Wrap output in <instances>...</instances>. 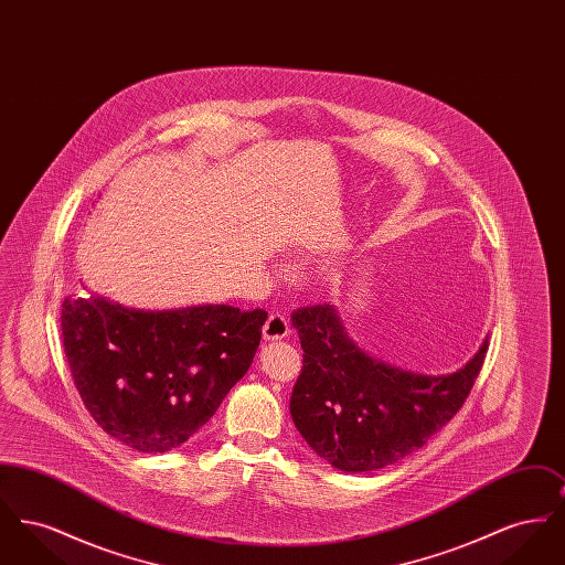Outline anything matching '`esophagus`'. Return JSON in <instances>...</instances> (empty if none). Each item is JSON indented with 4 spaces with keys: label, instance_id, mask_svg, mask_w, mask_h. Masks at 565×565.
I'll list each match as a JSON object with an SVG mask.
<instances>
[{
    "label": "esophagus",
    "instance_id": "obj_1",
    "mask_svg": "<svg viewBox=\"0 0 565 565\" xmlns=\"http://www.w3.org/2000/svg\"><path fill=\"white\" fill-rule=\"evenodd\" d=\"M288 334H290V320L284 313H270L269 320L263 328V337L267 341H277V339H286Z\"/></svg>",
    "mask_w": 565,
    "mask_h": 565
}]
</instances>
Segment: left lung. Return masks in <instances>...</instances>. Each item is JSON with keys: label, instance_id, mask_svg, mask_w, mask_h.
Instances as JSON below:
<instances>
[{"label": "left lung", "instance_id": "obj_1", "mask_svg": "<svg viewBox=\"0 0 565 565\" xmlns=\"http://www.w3.org/2000/svg\"><path fill=\"white\" fill-rule=\"evenodd\" d=\"M302 371L290 398L296 430L343 472H371L422 449L461 408L487 341L456 373L419 375L360 350L332 305L298 309Z\"/></svg>", "mask_w": 565, "mask_h": 565}]
</instances>
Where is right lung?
Returning a JSON list of instances; mask_svg holds the SVG:
<instances>
[{
    "label": "right lung",
    "mask_w": 565,
    "mask_h": 565,
    "mask_svg": "<svg viewBox=\"0 0 565 565\" xmlns=\"http://www.w3.org/2000/svg\"><path fill=\"white\" fill-rule=\"evenodd\" d=\"M265 309L143 311L106 296L65 298L63 345L82 403L111 438L167 454L201 430L254 362Z\"/></svg>",
    "instance_id": "1"
}]
</instances>
